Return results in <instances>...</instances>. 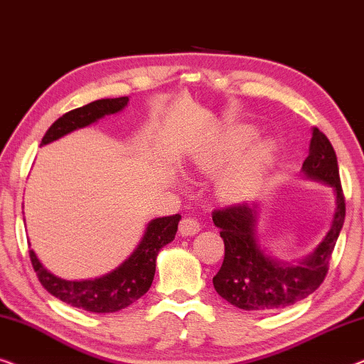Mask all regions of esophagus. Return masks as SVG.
Returning a JSON list of instances; mask_svg holds the SVG:
<instances>
[{"label": "esophagus", "instance_id": "obj_1", "mask_svg": "<svg viewBox=\"0 0 364 364\" xmlns=\"http://www.w3.org/2000/svg\"><path fill=\"white\" fill-rule=\"evenodd\" d=\"M199 229H201V223H199V219L196 216H186L181 219L180 223L181 235H194L199 232Z\"/></svg>", "mask_w": 364, "mask_h": 364}]
</instances>
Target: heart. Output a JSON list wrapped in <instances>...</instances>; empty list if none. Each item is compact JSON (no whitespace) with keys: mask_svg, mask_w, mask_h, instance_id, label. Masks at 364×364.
Instances as JSON below:
<instances>
[{"mask_svg":"<svg viewBox=\"0 0 364 364\" xmlns=\"http://www.w3.org/2000/svg\"><path fill=\"white\" fill-rule=\"evenodd\" d=\"M252 132L249 129H239L219 141L214 151L209 155L204 168L209 171H216L229 163L242 146L250 140ZM274 146L269 141H257L247 148L235 165L219 181V194L226 199H240L252 191L257 184L260 175L272 158Z\"/></svg>","mask_w":364,"mask_h":364,"instance_id":"1","label":"heart"}]
</instances>
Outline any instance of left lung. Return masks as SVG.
I'll list each match as a JSON object with an SVG mask.
<instances>
[{"instance_id": "1", "label": "left lung", "mask_w": 364, "mask_h": 364, "mask_svg": "<svg viewBox=\"0 0 364 364\" xmlns=\"http://www.w3.org/2000/svg\"><path fill=\"white\" fill-rule=\"evenodd\" d=\"M301 170L309 178L328 183L336 194L331 229L315 252L300 264H279L267 257L255 240V206L231 204L213 211V221L224 240V260L213 285L229 304L242 310L274 311L304 300L323 284L338 235L345 223L336 153L323 132L314 129L309 156Z\"/></svg>"}]
</instances>
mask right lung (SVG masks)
I'll list each match as a JSON object with an SVG mask.
<instances>
[{
    "label": "right lung",
    "mask_w": 364,
    "mask_h": 364,
    "mask_svg": "<svg viewBox=\"0 0 364 364\" xmlns=\"http://www.w3.org/2000/svg\"><path fill=\"white\" fill-rule=\"evenodd\" d=\"M127 102H129V97L102 99L68 112L49 127L41 145L94 124L104 115L115 114L124 109ZM180 219V214L153 219L148 224L146 232L135 252L119 269L100 279L82 280V282L63 280L43 267L33 249H29V259L41 285L55 299L77 309L94 311V314H112V311L125 309L146 294L155 277L156 255L161 247L175 239Z\"/></svg>",
    "instance_id": "1"
}]
</instances>
